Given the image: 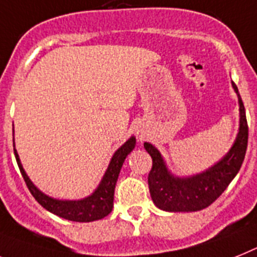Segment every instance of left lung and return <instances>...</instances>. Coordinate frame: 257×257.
Instances as JSON below:
<instances>
[{"instance_id":"left-lung-1","label":"left lung","mask_w":257,"mask_h":257,"mask_svg":"<svg viewBox=\"0 0 257 257\" xmlns=\"http://www.w3.org/2000/svg\"><path fill=\"white\" fill-rule=\"evenodd\" d=\"M231 85L238 95L239 131L230 150L212 167L196 175L176 176L169 170L158 149L149 142L144 144V148L153 159L148 183L150 196L157 208L174 213L202 210L222 195L239 172L247 150L248 126L238 87L234 82Z\"/></svg>"}]
</instances>
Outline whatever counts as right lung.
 Listing matches in <instances>:
<instances>
[{
	"label": "right lung",
	"mask_w": 257,
	"mask_h": 257,
	"mask_svg": "<svg viewBox=\"0 0 257 257\" xmlns=\"http://www.w3.org/2000/svg\"><path fill=\"white\" fill-rule=\"evenodd\" d=\"M14 126V125H13ZM13 145L14 144V129H13ZM136 146V137L132 136L128 141L125 142L112 155L111 162L108 167L105 170L104 175L99 185L92 192L91 195L87 197L79 198V200H60V198H53L51 196L43 193L40 189L31 182V179L26 174L23 169L19 155L14 149L15 159L18 163V167L21 170L26 184L29 187L31 195L35 197L36 201L40 204L44 209L53 214L59 215L61 218L69 219L74 222H92L98 219L104 218L105 215H108L113 208V193H115L116 182H117L118 174L122 167L125 158L132 152Z\"/></svg>",
	"instance_id": "right-lung-1"
}]
</instances>
